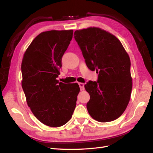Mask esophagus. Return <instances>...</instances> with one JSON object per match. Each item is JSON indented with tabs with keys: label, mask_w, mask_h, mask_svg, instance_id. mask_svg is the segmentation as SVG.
I'll use <instances>...</instances> for the list:
<instances>
[{
	"label": "esophagus",
	"mask_w": 153,
	"mask_h": 153,
	"mask_svg": "<svg viewBox=\"0 0 153 153\" xmlns=\"http://www.w3.org/2000/svg\"><path fill=\"white\" fill-rule=\"evenodd\" d=\"M78 85H79L81 91L84 90V84H83V83H78Z\"/></svg>",
	"instance_id": "34e87169"
}]
</instances>
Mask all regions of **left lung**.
<instances>
[{"mask_svg":"<svg viewBox=\"0 0 153 153\" xmlns=\"http://www.w3.org/2000/svg\"><path fill=\"white\" fill-rule=\"evenodd\" d=\"M74 38L87 68L99 73L98 80H90L84 86L90 95L88 112L99 122L114 121L123 114L130 100L129 55L116 37L98 27L76 30Z\"/></svg>","mask_w":153,"mask_h":153,"instance_id":"8db88e82","label":"left lung"}]
</instances>
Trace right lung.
<instances>
[{"instance_id":"add662e5","label":"right lung","mask_w":153,"mask_h":153,"mask_svg":"<svg viewBox=\"0 0 153 153\" xmlns=\"http://www.w3.org/2000/svg\"><path fill=\"white\" fill-rule=\"evenodd\" d=\"M73 30L41 32L32 41L22 62V86L34 116L50 127L71 119L80 87L59 82L62 57L73 38Z\"/></svg>"}]
</instances>
